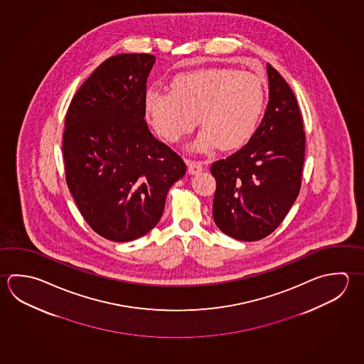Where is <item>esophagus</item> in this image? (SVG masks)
Segmentation results:
<instances>
[{
	"mask_svg": "<svg viewBox=\"0 0 364 364\" xmlns=\"http://www.w3.org/2000/svg\"><path fill=\"white\" fill-rule=\"evenodd\" d=\"M187 166H188V174H191V176L201 172L203 168H204L200 161H195V160H190V161L187 163Z\"/></svg>",
	"mask_w": 364,
	"mask_h": 364,
	"instance_id": "1",
	"label": "esophagus"
}]
</instances>
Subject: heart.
<instances>
[{
  "label": "heart",
  "instance_id": "1",
  "mask_svg": "<svg viewBox=\"0 0 364 364\" xmlns=\"http://www.w3.org/2000/svg\"><path fill=\"white\" fill-rule=\"evenodd\" d=\"M265 106V87L257 74L231 68H214L181 74L172 90L149 88L147 117L156 132L177 142L198 124L203 127L200 150L246 145L258 131Z\"/></svg>",
  "mask_w": 364,
  "mask_h": 364
}]
</instances>
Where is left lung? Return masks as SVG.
<instances>
[{
	"mask_svg": "<svg viewBox=\"0 0 364 364\" xmlns=\"http://www.w3.org/2000/svg\"><path fill=\"white\" fill-rule=\"evenodd\" d=\"M267 73L269 101L258 131L244 147L210 168L217 181L213 218L220 231L240 241L271 235L301 186L305 133L298 101L271 64Z\"/></svg>",
	"mask_w": 364,
	"mask_h": 364,
	"instance_id": "left-lung-1",
	"label": "left lung"
}]
</instances>
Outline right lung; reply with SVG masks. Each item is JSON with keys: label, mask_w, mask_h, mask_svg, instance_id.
<instances>
[{"label": "right lung", "mask_w": 364, "mask_h": 364, "mask_svg": "<svg viewBox=\"0 0 364 364\" xmlns=\"http://www.w3.org/2000/svg\"><path fill=\"white\" fill-rule=\"evenodd\" d=\"M149 53L106 59L74 95L65 118L66 183L80 214L106 240L128 242L158 225L185 161L145 120Z\"/></svg>", "instance_id": "1"}]
</instances>
